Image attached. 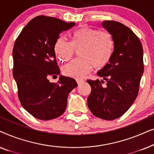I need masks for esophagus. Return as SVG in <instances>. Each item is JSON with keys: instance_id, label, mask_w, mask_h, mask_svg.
I'll return each mask as SVG.
<instances>
[{"instance_id": "34e87169", "label": "esophagus", "mask_w": 154, "mask_h": 154, "mask_svg": "<svg viewBox=\"0 0 154 154\" xmlns=\"http://www.w3.org/2000/svg\"><path fill=\"white\" fill-rule=\"evenodd\" d=\"M75 81H76L77 83L79 84V85H80V84H81L82 83H83V82H84V80L81 79H77L76 80H75Z\"/></svg>"}]
</instances>
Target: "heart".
<instances>
[{
  "mask_svg": "<svg viewBox=\"0 0 154 154\" xmlns=\"http://www.w3.org/2000/svg\"><path fill=\"white\" fill-rule=\"evenodd\" d=\"M115 42L108 31L90 27H82L72 33L71 41L60 38L54 44V52L62 62H67L78 50L80 57L71 61L62 68L68 76L83 78L90 72L92 66L100 69L108 64L114 52Z\"/></svg>",
  "mask_w": 154,
  "mask_h": 154,
  "instance_id": "obj_1",
  "label": "heart"
}]
</instances>
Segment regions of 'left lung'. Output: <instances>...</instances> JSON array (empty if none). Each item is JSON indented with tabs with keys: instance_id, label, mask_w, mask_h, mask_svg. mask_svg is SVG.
<instances>
[{
	"instance_id": "8db88e82",
	"label": "left lung",
	"mask_w": 154,
	"mask_h": 154,
	"mask_svg": "<svg viewBox=\"0 0 154 154\" xmlns=\"http://www.w3.org/2000/svg\"><path fill=\"white\" fill-rule=\"evenodd\" d=\"M102 26L112 35L115 42L111 60L98 71L104 81L88 80L91 92L88 106L92 114L111 121L123 116L137 97L144 72L143 48L131 29L119 22L104 21Z\"/></svg>"
}]
</instances>
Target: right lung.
Here are the masks:
<instances>
[{
	"mask_svg": "<svg viewBox=\"0 0 154 154\" xmlns=\"http://www.w3.org/2000/svg\"><path fill=\"white\" fill-rule=\"evenodd\" d=\"M75 24L39 15L32 19L14 42L12 73L18 98L25 110L38 119L48 121L64 112L69 93L77 86L72 78L61 75L57 83L50 77L60 74L54 44L62 31Z\"/></svg>",
	"mask_w": 154,
	"mask_h": 154,
	"instance_id": "right-lung-1",
	"label": "right lung"
}]
</instances>
